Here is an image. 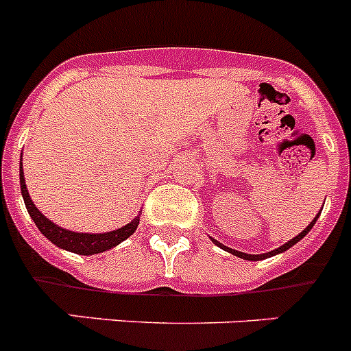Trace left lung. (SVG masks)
<instances>
[{"label": "left lung", "instance_id": "1", "mask_svg": "<svg viewBox=\"0 0 351 351\" xmlns=\"http://www.w3.org/2000/svg\"><path fill=\"white\" fill-rule=\"evenodd\" d=\"M318 216H320V214H316V218L313 219V221L309 223V225L306 226V228H304V230L300 232L299 235H295V237H293V239H290V241H288V243H285L283 246H281V247H278V250H272V251H269V253H263V255H247V253H243V251H237V250H232V247H226L225 244L218 243V241H214V239H213V243L216 244V246H219V247H221V250H225V251H228V253H232V255L239 256V258H244V260H253V262H258V260L269 258V256H274V255H278V253H283V251H287L288 247L295 246V244L299 243L300 239H302V237H306V235H308V232L311 230L313 226H315V223H316V219H318Z\"/></svg>", "mask_w": 351, "mask_h": 351}]
</instances>
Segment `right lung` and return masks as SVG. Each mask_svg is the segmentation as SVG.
Listing matches in <instances>:
<instances>
[{
  "mask_svg": "<svg viewBox=\"0 0 351 351\" xmlns=\"http://www.w3.org/2000/svg\"><path fill=\"white\" fill-rule=\"evenodd\" d=\"M21 193H23L24 204H26V209L29 213V216L33 218L35 225L38 226V230L42 232L45 237L54 243L56 246L61 247V250H68L71 253H77V255H96V253H101V251H107L110 247L117 246L119 243H123L125 239H128L133 232L137 230L138 221H141V216L130 221L128 225L121 226L114 232H105V234H82V232H71L66 228H61L60 225L52 223L47 216H43L36 206L33 204V200L29 198L27 193L26 181H24V172H23V160H21Z\"/></svg>",
  "mask_w": 351,
  "mask_h": 351,
  "instance_id": "right-lung-1",
  "label": "right lung"
}]
</instances>
